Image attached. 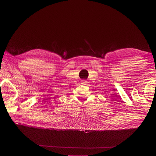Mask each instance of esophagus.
<instances>
[{
  "label": "esophagus",
  "instance_id": "1",
  "mask_svg": "<svg viewBox=\"0 0 156 156\" xmlns=\"http://www.w3.org/2000/svg\"><path fill=\"white\" fill-rule=\"evenodd\" d=\"M87 81H85V80H82V84L85 85V84H87Z\"/></svg>",
  "mask_w": 156,
  "mask_h": 156
}]
</instances>
